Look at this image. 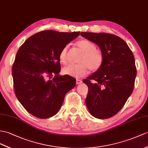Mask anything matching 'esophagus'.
I'll use <instances>...</instances> for the list:
<instances>
[{"mask_svg":"<svg viewBox=\"0 0 148 148\" xmlns=\"http://www.w3.org/2000/svg\"><path fill=\"white\" fill-rule=\"evenodd\" d=\"M82 80H79V79H77V80H76V84H77V85L80 84H82Z\"/></svg>","mask_w":148,"mask_h":148,"instance_id":"34e87169","label":"esophagus"}]
</instances>
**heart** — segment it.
Returning a JSON list of instances; mask_svg holds the SVG:
<instances>
[{
    "label": "heart",
    "mask_w": 148,
    "mask_h": 148,
    "mask_svg": "<svg viewBox=\"0 0 148 148\" xmlns=\"http://www.w3.org/2000/svg\"><path fill=\"white\" fill-rule=\"evenodd\" d=\"M78 48L84 53L78 64H69L63 68V73L77 78L84 77L87 73L88 68L91 71H96L102 67L103 63V55L100 49L96 48L93 42L84 39L77 42ZM69 46L66 45L61 49L59 53V60L61 63H67L69 56Z\"/></svg>",
    "instance_id": "1"
}]
</instances>
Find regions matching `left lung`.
<instances>
[{"label":"left lung","instance_id":"8db88e82","mask_svg":"<svg viewBox=\"0 0 148 148\" xmlns=\"http://www.w3.org/2000/svg\"><path fill=\"white\" fill-rule=\"evenodd\" d=\"M80 34L96 43L103 55L102 67L83 81L88 88L86 106L93 117L110 118L121 110L134 89L137 74L134 55L117 36L87 32Z\"/></svg>","mask_w":148,"mask_h":148}]
</instances>
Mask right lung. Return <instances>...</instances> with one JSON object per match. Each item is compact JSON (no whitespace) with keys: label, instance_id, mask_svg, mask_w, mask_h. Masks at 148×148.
I'll list each match as a JSON object with an SVG mask.
<instances>
[{"label":"right lung","instance_id":"1","mask_svg":"<svg viewBox=\"0 0 148 148\" xmlns=\"http://www.w3.org/2000/svg\"><path fill=\"white\" fill-rule=\"evenodd\" d=\"M79 35L80 31H42L29 38L17 51L12 69L14 92L32 116L39 119L55 116L66 93L75 86V78L58 75L59 53Z\"/></svg>","mask_w":148,"mask_h":148}]
</instances>
